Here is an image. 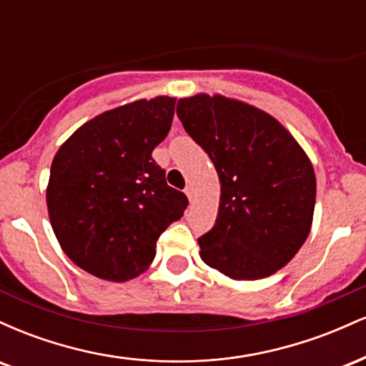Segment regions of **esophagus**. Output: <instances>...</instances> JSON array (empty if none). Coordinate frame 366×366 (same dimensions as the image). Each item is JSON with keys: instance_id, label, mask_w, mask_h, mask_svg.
<instances>
[{"instance_id": "1", "label": "esophagus", "mask_w": 366, "mask_h": 366, "mask_svg": "<svg viewBox=\"0 0 366 366\" xmlns=\"http://www.w3.org/2000/svg\"><path fill=\"white\" fill-rule=\"evenodd\" d=\"M184 192H186V196L189 197V201H192V194H194V191H192V187H191V186L186 187V191H184Z\"/></svg>"}]
</instances>
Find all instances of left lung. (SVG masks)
Returning <instances> with one entry per match:
<instances>
[{"label": "left lung", "mask_w": 366, "mask_h": 366, "mask_svg": "<svg viewBox=\"0 0 366 366\" xmlns=\"http://www.w3.org/2000/svg\"><path fill=\"white\" fill-rule=\"evenodd\" d=\"M177 115L220 180L215 225L197 239L201 259L234 280L274 275L312 229L317 179L308 154L279 120L239 99L199 92L179 99Z\"/></svg>", "instance_id": "obj_1"}]
</instances>
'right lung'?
I'll list each match as a JSON object with an SVG mask.
<instances>
[{"instance_id": "right-lung-1", "label": "right lung", "mask_w": 366, "mask_h": 366, "mask_svg": "<svg viewBox=\"0 0 366 366\" xmlns=\"http://www.w3.org/2000/svg\"><path fill=\"white\" fill-rule=\"evenodd\" d=\"M174 108L170 96L122 104L81 125L54 154L49 222L65 254L91 275L112 282L141 275L159 234L187 208L151 157Z\"/></svg>"}]
</instances>
